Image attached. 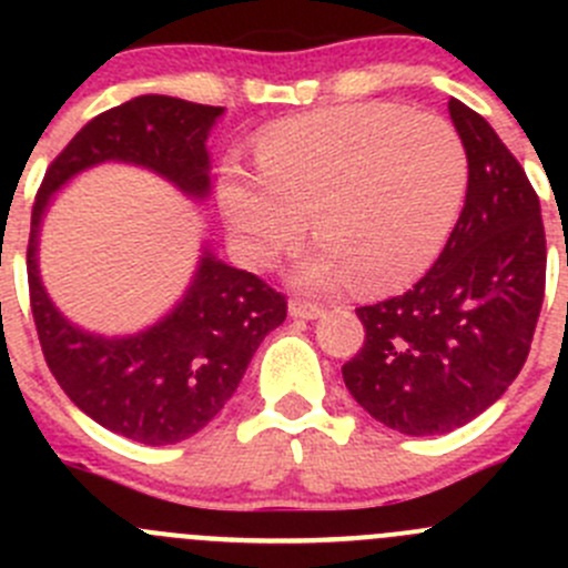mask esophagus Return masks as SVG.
<instances>
[{"instance_id":"34e87169","label":"esophagus","mask_w":568,"mask_h":568,"mask_svg":"<svg viewBox=\"0 0 568 568\" xmlns=\"http://www.w3.org/2000/svg\"><path fill=\"white\" fill-rule=\"evenodd\" d=\"M288 313L294 318H321L324 316V305L318 302H307V300H291L288 302Z\"/></svg>"}]
</instances>
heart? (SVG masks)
<instances>
[{
  "label": "heart",
  "mask_w": 568,
  "mask_h": 568,
  "mask_svg": "<svg viewBox=\"0 0 568 568\" xmlns=\"http://www.w3.org/2000/svg\"><path fill=\"white\" fill-rule=\"evenodd\" d=\"M257 172L227 162L220 173L231 244L268 266L300 244L313 222L321 242L300 280L311 288L385 294L428 272L467 194L469 159L459 131L439 114L395 104L329 106L261 131Z\"/></svg>",
  "instance_id": "b5f03b06"
}]
</instances>
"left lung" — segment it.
I'll use <instances>...</instances> for the list:
<instances>
[{
	"instance_id": "1",
	"label": "left lung",
	"mask_w": 568,
	"mask_h": 568,
	"mask_svg": "<svg viewBox=\"0 0 568 568\" xmlns=\"http://www.w3.org/2000/svg\"><path fill=\"white\" fill-rule=\"evenodd\" d=\"M448 109L469 159L459 222L415 288L357 307L365 343L343 365L354 400L409 437L454 432L508 390L547 280L541 205L523 164L478 112L456 99Z\"/></svg>"
}]
</instances>
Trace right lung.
<instances>
[{
    "mask_svg": "<svg viewBox=\"0 0 568 568\" xmlns=\"http://www.w3.org/2000/svg\"><path fill=\"white\" fill-rule=\"evenodd\" d=\"M220 114L222 106L170 95H140L106 109L49 164L32 205L27 280L45 365L84 415L142 445H175L214 420L263 337L285 321L288 302L257 274L205 252L194 283L168 318L134 337L90 335L62 318L40 285V216L51 192L101 162L142 164L203 197L205 136Z\"/></svg>",
    "mask_w": 568,
    "mask_h": 568,
    "instance_id": "1",
    "label": "right lung"
}]
</instances>
